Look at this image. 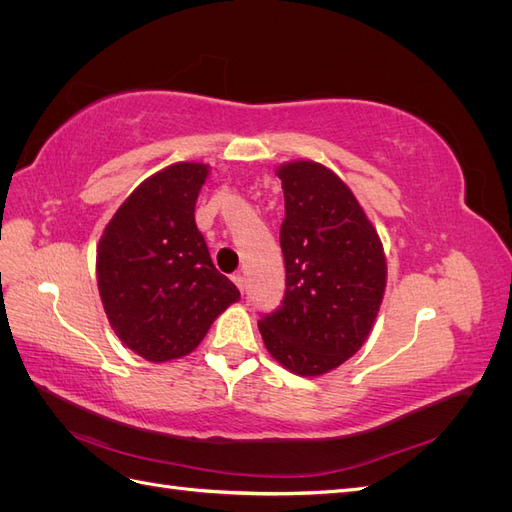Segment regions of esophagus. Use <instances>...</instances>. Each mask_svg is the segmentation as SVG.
Segmentation results:
<instances>
[{
  "label": "esophagus",
  "mask_w": 512,
  "mask_h": 512,
  "mask_svg": "<svg viewBox=\"0 0 512 512\" xmlns=\"http://www.w3.org/2000/svg\"><path fill=\"white\" fill-rule=\"evenodd\" d=\"M232 282H235V286H237L239 290H243V288H245V277H243L241 273H235V275H232Z\"/></svg>",
  "instance_id": "34e87169"
}]
</instances>
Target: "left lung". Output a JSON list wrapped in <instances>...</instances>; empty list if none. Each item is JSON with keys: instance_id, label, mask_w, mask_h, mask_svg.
<instances>
[{"instance_id": "1", "label": "left lung", "mask_w": 512, "mask_h": 512, "mask_svg": "<svg viewBox=\"0 0 512 512\" xmlns=\"http://www.w3.org/2000/svg\"><path fill=\"white\" fill-rule=\"evenodd\" d=\"M275 173L286 203V294L258 329L277 363L316 378L367 342L384 299L386 256L378 230L331 168L292 160Z\"/></svg>"}]
</instances>
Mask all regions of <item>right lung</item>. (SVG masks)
<instances>
[{
	"label": "right lung",
	"instance_id": "obj_1",
	"mask_svg": "<svg viewBox=\"0 0 512 512\" xmlns=\"http://www.w3.org/2000/svg\"><path fill=\"white\" fill-rule=\"evenodd\" d=\"M209 164L177 162L147 177L106 224L96 275L121 344L151 363L190 354L239 290L213 267L194 207Z\"/></svg>",
	"mask_w": 512,
	"mask_h": 512
}]
</instances>
